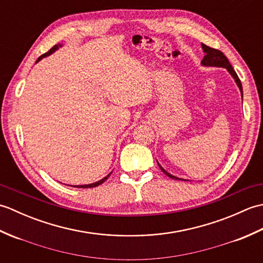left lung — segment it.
Returning <instances> with one entry per match:
<instances>
[{
	"mask_svg": "<svg viewBox=\"0 0 263 263\" xmlns=\"http://www.w3.org/2000/svg\"><path fill=\"white\" fill-rule=\"evenodd\" d=\"M201 46H202L203 52L205 53L204 58L202 60V62H201V64L204 65V66H218V68H225V69H227V71L230 72L231 76L234 78V79H235V82L237 83V86L239 88V90H241V95H242V97H243V89H242L241 80H239V78L236 74L235 70L233 69V66L231 65L230 61H228V59L225 57L224 53L220 52V51H218V49H216V48H212V47L206 46V45H204V44H201ZM157 163H158V161H157ZM158 166L160 167V170L163 171L168 177L174 178V180H181V178H178L176 176H173L172 174H170L168 172H166L159 164H158Z\"/></svg>",
	"mask_w": 263,
	"mask_h": 263,
	"instance_id": "8db88e82",
	"label": "left lung"
}]
</instances>
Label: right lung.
<instances>
[{
    "instance_id": "add662e5",
    "label": "right lung",
    "mask_w": 263,
    "mask_h": 263,
    "mask_svg": "<svg viewBox=\"0 0 263 263\" xmlns=\"http://www.w3.org/2000/svg\"><path fill=\"white\" fill-rule=\"evenodd\" d=\"M59 47H61V44H60V45H55V46H53L51 49H49V51H48L47 53L43 54L42 57H39V58H38V60H37V62H38V61H41L43 58L48 57V55H51L52 53H54L55 51H57V49H58ZM109 175H110V174H108L107 176L104 177L103 180H100V181H98V182H95V183H91V184H86V185H73V186H74V187H82V189H87V187H95V186H98V185H100V184H102V183H104L106 180H107V178H108V176H109Z\"/></svg>"
}]
</instances>
